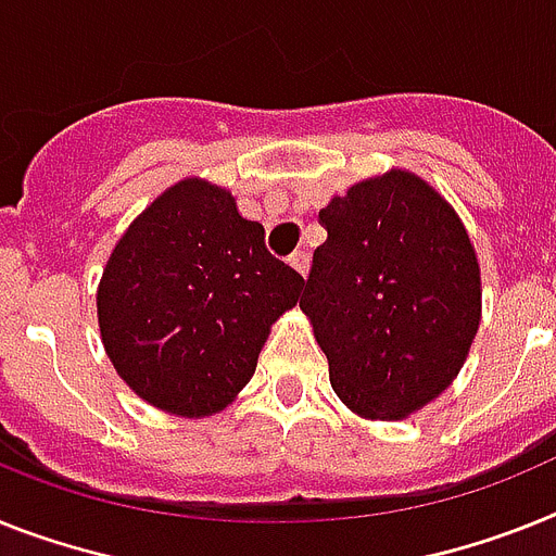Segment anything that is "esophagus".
Returning a JSON list of instances; mask_svg holds the SVG:
<instances>
[{
  "instance_id": "obj_1",
  "label": "esophagus",
  "mask_w": 556,
  "mask_h": 556,
  "mask_svg": "<svg viewBox=\"0 0 556 556\" xmlns=\"http://www.w3.org/2000/svg\"><path fill=\"white\" fill-rule=\"evenodd\" d=\"M288 263H291L293 268L300 270L302 277H305L307 268H311V256H307V251H293V254L288 256Z\"/></svg>"
}]
</instances>
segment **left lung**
<instances>
[{"label": "left lung", "instance_id": "obj_1", "mask_svg": "<svg viewBox=\"0 0 556 556\" xmlns=\"http://www.w3.org/2000/svg\"><path fill=\"white\" fill-rule=\"evenodd\" d=\"M300 307L353 413L395 421L444 393L480 325V268L464 223L409 172L350 186L319 212Z\"/></svg>", "mask_w": 556, "mask_h": 556}]
</instances>
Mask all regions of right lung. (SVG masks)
<instances>
[{
    "instance_id": "right-lung-1",
    "label": "right lung",
    "mask_w": 556,
    "mask_h": 556,
    "mask_svg": "<svg viewBox=\"0 0 556 556\" xmlns=\"http://www.w3.org/2000/svg\"><path fill=\"white\" fill-rule=\"evenodd\" d=\"M302 286L226 189L191 177L118 240L98 286V325L135 393L200 418L249 384L268 328Z\"/></svg>"
}]
</instances>
